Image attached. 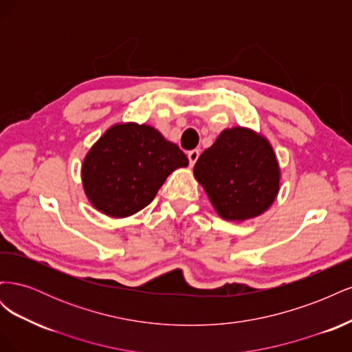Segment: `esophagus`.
<instances>
[{"label": "esophagus", "instance_id": "1", "mask_svg": "<svg viewBox=\"0 0 352 352\" xmlns=\"http://www.w3.org/2000/svg\"><path fill=\"white\" fill-rule=\"evenodd\" d=\"M198 157H199V151H198V150H192V151H189V153H188V158H189V164H190V166H194V164L197 163V160H198Z\"/></svg>", "mask_w": 352, "mask_h": 352}]
</instances>
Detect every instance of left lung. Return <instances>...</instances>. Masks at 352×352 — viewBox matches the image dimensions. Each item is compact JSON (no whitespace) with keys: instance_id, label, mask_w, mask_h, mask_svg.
I'll list each match as a JSON object with an SVG mask.
<instances>
[{"instance_id":"8db88e82","label":"left lung","mask_w":352,"mask_h":352,"mask_svg":"<svg viewBox=\"0 0 352 352\" xmlns=\"http://www.w3.org/2000/svg\"><path fill=\"white\" fill-rule=\"evenodd\" d=\"M194 176L217 214L228 221L261 216L280 189V167L272 144L242 126L221 131L197 160Z\"/></svg>"}]
</instances>
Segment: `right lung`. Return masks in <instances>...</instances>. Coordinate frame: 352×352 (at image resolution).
I'll return each instance as SVG.
<instances>
[{
  "instance_id": "1",
  "label": "right lung",
  "mask_w": 352,
  "mask_h": 352,
  "mask_svg": "<svg viewBox=\"0 0 352 352\" xmlns=\"http://www.w3.org/2000/svg\"><path fill=\"white\" fill-rule=\"evenodd\" d=\"M188 164L184 151L155 127L116 123L83 158V190L102 214L129 217L150 204L170 173Z\"/></svg>"
}]
</instances>
